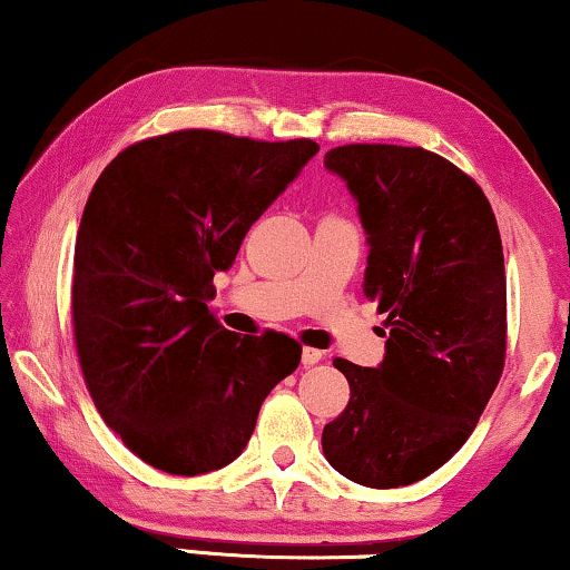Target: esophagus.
Returning <instances> with one entry per match:
<instances>
[{"label": "esophagus", "instance_id": "1", "mask_svg": "<svg viewBox=\"0 0 570 570\" xmlns=\"http://www.w3.org/2000/svg\"><path fill=\"white\" fill-rule=\"evenodd\" d=\"M322 357H324L322 350H316V347H303V353H301V363L306 365V368H311V365L322 363Z\"/></svg>", "mask_w": 570, "mask_h": 570}]
</instances>
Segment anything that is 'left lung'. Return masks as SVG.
Masks as SVG:
<instances>
[{
	"label": "left lung",
	"instance_id": "obj_1",
	"mask_svg": "<svg viewBox=\"0 0 570 570\" xmlns=\"http://www.w3.org/2000/svg\"><path fill=\"white\" fill-rule=\"evenodd\" d=\"M324 166L357 202L363 293L389 332L376 368L334 357L350 402L322 449L357 485H412L462 449L503 373L501 233L480 186L423 147L345 145Z\"/></svg>",
	"mask_w": 570,
	"mask_h": 570
}]
</instances>
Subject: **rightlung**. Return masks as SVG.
<instances>
[{
    "label": "right lung",
    "instance_id": "right-lung-1",
    "mask_svg": "<svg viewBox=\"0 0 570 570\" xmlns=\"http://www.w3.org/2000/svg\"><path fill=\"white\" fill-rule=\"evenodd\" d=\"M316 153L311 139L184 129L127 147L92 186L75 244L77 355L106 425L155 470L230 464L298 368V342L240 337L207 301L215 272Z\"/></svg>",
    "mask_w": 570,
    "mask_h": 570
}]
</instances>
